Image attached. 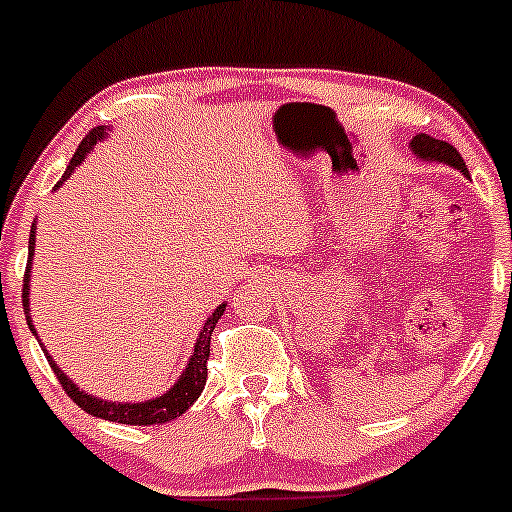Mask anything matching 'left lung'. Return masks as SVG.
Instances as JSON below:
<instances>
[{
	"instance_id": "8db88e82",
	"label": "left lung",
	"mask_w": 512,
	"mask_h": 512,
	"mask_svg": "<svg viewBox=\"0 0 512 512\" xmlns=\"http://www.w3.org/2000/svg\"><path fill=\"white\" fill-rule=\"evenodd\" d=\"M411 151H414L418 158L436 160V163H446V165H451V168L461 170L463 175H468V168H466V163H463L461 153H458L451 143L438 141V138L426 136V133H418V136L411 138Z\"/></svg>"
}]
</instances>
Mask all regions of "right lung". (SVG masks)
<instances>
[{"label":"right lung","instance_id":"1","mask_svg":"<svg viewBox=\"0 0 512 512\" xmlns=\"http://www.w3.org/2000/svg\"><path fill=\"white\" fill-rule=\"evenodd\" d=\"M106 136V128L98 126V128H91L89 136L81 141V146L76 148L74 158H71V163L66 165L64 175H61V180L56 183V188H59L64 180H69V175L74 173L76 168L81 165V160L86 158V153L91 151V148L96 146V141H101V138ZM34 240H36V232H34V225H32V232H29V262H27V275H24V289H22V304H24V314H27V324L29 329H32V334H36L34 324H32V317H29V270H32V255H34ZM225 312V304H220L218 309H215L213 314L208 317V322L203 324V329H200L198 334V342H195V349H193V356H190L188 366H185V371L180 374V379L175 381L173 386H170L168 391H165L163 396H158V399H151V401H141V404H126V401H103V399H96V396L86 394V391H81L79 386L74 384V381L69 379V376L64 374V371L59 369V366L54 364V359L51 356H46L51 364V369H54L56 379H59V384L64 386L66 394L74 399V404L79 406V409H84L86 414L91 416H98V418H106V421H116V423H128V426H153V423H165V421H173V418H178L180 414H185V411L190 409V406L195 404V399H198L200 394H203L205 389V381H208V359H210V337H213V329L215 324H218V319L223 317Z\"/></svg>","mask_w":512,"mask_h":512}]
</instances>
